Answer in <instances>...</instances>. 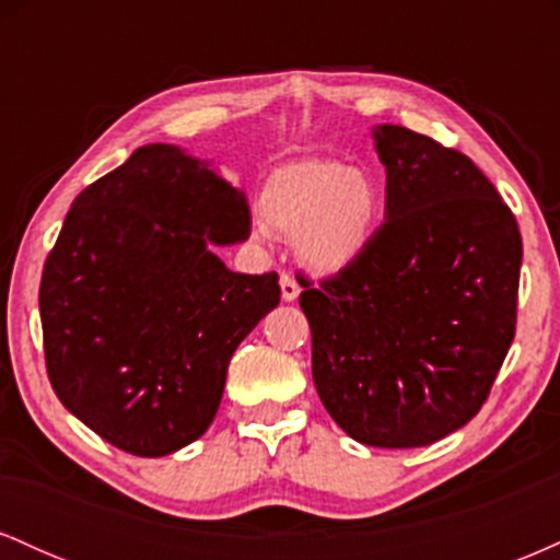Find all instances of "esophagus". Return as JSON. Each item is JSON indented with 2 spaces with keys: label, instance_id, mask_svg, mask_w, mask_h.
I'll list each match as a JSON object with an SVG mask.
<instances>
[{
  "label": "esophagus",
  "instance_id": "esophagus-1",
  "mask_svg": "<svg viewBox=\"0 0 560 560\" xmlns=\"http://www.w3.org/2000/svg\"><path fill=\"white\" fill-rule=\"evenodd\" d=\"M281 298H284V302H294L300 298V284L294 281V276L281 273Z\"/></svg>",
  "mask_w": 560,
  "mask_h": 560
}]
</instances>
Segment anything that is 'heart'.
<instances>
[{
  "label": "heart",
  "mask_w": 560,
  "mask_h": 560,
  "mask_svg": "<svg viewBox=\"0 0 560 560\" xmlns=\"http://www.w3.org/2000/svg\"><path fill=\"white\" fill-rule=\"evenodd\" d=\"M258 213L268 231L292 236L302 266L331 276L371 249L384 221V191L365 168L339 160H294L266 178Z\"/></svg>",
  "instance_id": "1"
}]
</instances>
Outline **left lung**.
<instances>
[{"label":"left lung","mask_w":560,"mask_h":560,"mask_svg":"<svg viewBox=\"0 0 560 560\" xmlns=\"http://www.w3.org/2000/svg\"><path fill=\"white\" fill-rule=\"evenodd\" d=\"M384 223L361 260L300 294L313 382L345 434L423 447L479 413L516 334L522 234L490 178L402 126H374Z\"/></svg>","instance_id":"left-lung-1"}]
</instances>
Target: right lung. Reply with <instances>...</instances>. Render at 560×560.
I'll use <instances>...</instances> for the list:
<instances>
[{"mask_svg":"<svg viewBox=\"0 0 560 560\" xmlns=\"http://www.w3.org/2000/svg\"><path fill=\"white\" fill-rule=\"evenodd\" d=\"M249 208L210 160L144 144L73 199L38 311L55 395L110 445L160 458L208 432L231 355L281 300L226 268Z\"/></svg>","mask_w":560,"mask_h":560,"instance_id":"right-lung-1","label":"right lung"}]
</instances>
